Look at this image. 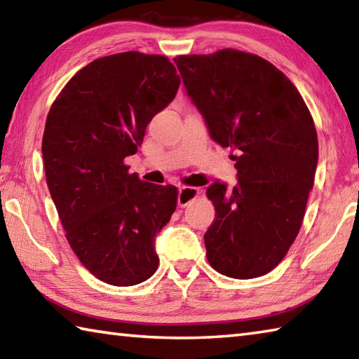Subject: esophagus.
Instances as JSON below:
<instances>
[{"mask_svg":"<svg viewBox=\"0 0 359 359\" xmlns=\"http://www.w3.org/2000/svg\"><path fill=\"white\" fill-rule=\"evenodd\" d=\"M199 190L198 188H193V187H182L179 190V207H187L188 204H191L194 199L199 198Z\"/></svg>","mask_w":359,"mask_h":359,"instance_id":"1","label":"esophagus"}]
</instances>
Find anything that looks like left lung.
<instances>
[{"label":"left lung","instance_id":"1","mask_svg":"<svg viewBox=\"0 0 359 359\" xmlns=\"http://www.w3.org/2000/svg\"><path fill=\"white\" fill-rule=\"evenodd\" d=\"M185 89L212 138L231 149L238 182H215L207 260L236 279L264 276L281 262L302 227L314 185L318 141L302 94L264 57L223 48L175 57Z\"/></svg>","mask_w":359,"mask_h":359}]
</instances>
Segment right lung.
Returning a JSON list of instances; mask_svg holds the SVG:
<instances>
[{
    "label": "right lung",
    "instance_id": "obj_1",
    "mask_svg": "<svg viewBox=\"0 0 359 359\" xmlns=\"http://www.w3.org/2000/svg\"><path fill=\"white\" fill-rule=\"evenodd\" d=\"M179 84L166 56L126 51L76 72L48 111L42 155L50 194L72 251L107 284L127 287L157 271L155 236L179 191L130 174L123 160Z\"/></svg>",
    "mask_w": 359,
    "mask_h": 359
}]
</instances>
